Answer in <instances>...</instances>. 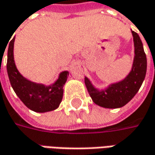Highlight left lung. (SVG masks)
Returning a JSON list of instances; mask_svg holds the SVG:
<instances>
[{"label":"left lung","mask_w":155,"mask_h":155,"mask_svg":"<svg viewBox=\"0 0 155 155\" xmlns=\"http://www.w3.org/2000/svg\"><path fill=\"white\" fill-rule=\"evenodd\" d=\"M133 35L135 56L130 74L119 82L110 84L104 90L94 87L89 79L85 77V84L94 103L104 108H120L129 103L136 94L143 82L147 72V57L139 35L131 31Z\"/></svg>","instance_id":"left-lung-1"}]
</instances>
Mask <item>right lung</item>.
Segmentation results:
<instances>
[{
	"instance_id": "1",
	"label": "right lung",
	"mask_w": 155,
	"mask_h": 155,
	"mask_svg": "<svg viewBox=\"0 0 155 155\" xmlns=\"http://www.w3.org/2000/svg\"><path fill=\"white\" fill-rule=\"evenodd\" d=\"M14 39L8 45L7 70L11 86L15 94L26 107L33 111L47 112L56 110L61 102L63 86L67 81L69 73L68 71L61 72L55 83L50 86L32 82L25 79L18 71L14 62Z\"/></svg>"
}]
</instances>
